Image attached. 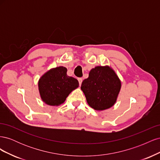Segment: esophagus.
Instances as JSON below:
<instances>
[{
  "label": "esophagus",
  "instance_id": "esophagus-1",
  "mask_svg": "<svg viewBox=\"0 0 160 160\" xmlns=\"http://www.w3.org/2000/svg\"><path fill=\"white\" fill-rule=\"evenodd\" d=\"M78 81H79V85H81V83H82V81H83V79H82V78H78Z\"/></svg>",
  "mask_w": 160,
  "mask_h": 160
}]
</instances>
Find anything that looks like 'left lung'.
<instances>
[{
  "instance_id": "1",
  "label": "left lung",
  "mask_w": 160,
  "mask_h": 160,
  "mask_svg": "<svg viewBox=\"0 0 160 160\" xmlns=\"http://www.w3.org/2000/svg\"><path fill=\"white\" fill-rule=\"evenodd\" d=\"M121 87V81L113 69L109 66H97L82 82L81 89L91 108L103 111L115 103Z\"/></svg>"
}]
</instances>
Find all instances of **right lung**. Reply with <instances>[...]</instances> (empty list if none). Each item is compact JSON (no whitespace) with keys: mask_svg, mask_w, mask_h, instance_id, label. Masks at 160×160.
Listing matches in <instances>:
<instances>
[{"mask_svg":"<svg viewBox=\"0 0 160 160\" xmlns=\"http://www.w3.org/2000/svg\"><path fill=\"white\" fill-rule=\"evenodd\" d=\"M67 71L65 67H57L41 76L38 86L43 102L51 106L60 105L72 91L78 88V81L67 75Z\"/></svg>","mask_w":160,"mask_h":160,"instance_id":"obj_1","label":"right lung"}]
</instances>
